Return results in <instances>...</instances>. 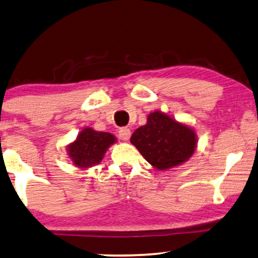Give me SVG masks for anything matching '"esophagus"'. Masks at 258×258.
Here are the masks:
<instances>
[{
    "mask_svg": "<svg viewBox=\"0 0 258 258\" xmlns=\"http://www.w3.org/2000/svg\"><path fill=\"white\" fill-rule=\"evenodd\" d=\"M130 137H131V131L127 127H122L119 130V138H120L121 140L124 141H127L130 140Z\"/></svg>",
    "mask_w": 258,
    "mask_h": 258,
    "instance_id": "1",
    "label": "esophagus"
}]
</instances>
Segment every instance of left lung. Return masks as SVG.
<instances>
[{
    "label": "left lung",
    "instance_id": "1",
    "mask_svg": "<svg viewBox=\"0 0 258 258\" xmlns=\"http://www.w3.org/2000/svg\"><path fill=\"white\" fill-rule=\"evenodd\" d=\"M131 144L154 168L167 170L190 159L197 147V136L190 126L155 111L149 113L147 124L134 131Z\"/></svg>",
    "mask_w": 258,
    "mask_h": 258
}]
</instances>
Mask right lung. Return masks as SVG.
<instances>
[{
    "instance_id": "add662e5",
    "label": "right lung",
    "mask_w": 258,
    "mask_h": 258,
    "mask_svg": "<svg viewBox=\"0 0 258 258\" xmlns=\"http://www.w3.org/2000/svg\"><path fill=\"white\" fill-rule=\"evenodd\" d=\"M116 141V137L111 133L86 127L74 142L67 146V152L76 167L87 169L101 162L107 148Z\"/></svg>"
}]
</instances>
